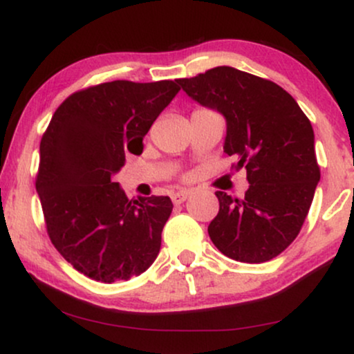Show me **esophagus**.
Masks as SVG:
<instances>
[{"label": "esophagus", "mask_w": 354, "mask_h": 354, "mask_svg": "<svg viewBox=\"0 0 354 354\" xmlns=\"http://www.w3.org/2000/svg\"><path fill=\"white\" fill-rule=\"evenodd\" d=\"M187 198H189V191H178V192H173V194H171V201L174 204L185 203Z\"/></svg>", "instance_id": "1"}]
</instances>
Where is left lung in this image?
Segmentation results:
<instances>
[{
	"mask_svg": "<svg viewBox=\"0 0 354 354\" xmlns=\"http://www.w3.org/2000/svg\"><path fill=\"white\" fill-rule=\"evenodd\" d=\"M178 83L225 118L223 151L250 183L243 199L216 192L221 207L207 227L210 240L236 261H270L296 240L320 180L310 120L279 84L232 66Z\"/></svg>",
	"mask_w": 354,
	"mask_h": 354,
	"instance_id": "left-lung-1",
	"label": "left lung"
}]
</instances>
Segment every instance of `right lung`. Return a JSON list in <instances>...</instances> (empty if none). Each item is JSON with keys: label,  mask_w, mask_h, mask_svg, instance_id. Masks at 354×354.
I'll list each match as a JSON object with an SVG mask.
<instances>
[{"label": "right lung", "mask_w": 354, "mask_h": 354, "mask_svg": "<svg viewBox=\"0 0 354 354\" xmlns=\"http://www.w3.org/2000/svg\"><path fill=\"white\" fill-rule=\"evenodd\" d=\"M180 89L171 80L89 86L66 97L44 132L35 189L47 234L91 279L127 281L158 257L171 199H127L113 178L125 153H142L151 124Z\"/></svg>", "instance_id": "obj_1"}]
</instances>
